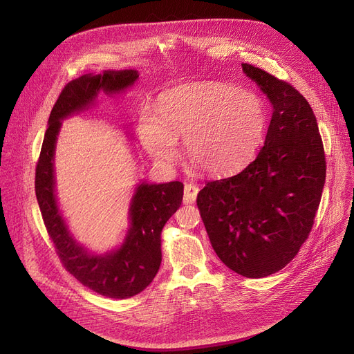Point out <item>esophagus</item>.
Returning a JSON list of instances; mask_svg holds the SVG:
<instances>
[{"instance_id":"1","label":"esophagus","mask_w":354,"mask_h":354,"mask_svg":"<svg viewBox=\"0 0 354 354\" xmlns=\"http://www.w3.org/2000/svg\"><path fill=\"white\" fill-rule=\"evenodd\" d=\"M199 192V187L194 183H186L183 191V203H194Z\"/></svg>"}]
</instances>
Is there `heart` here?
Instances as JSON below:
<instances>
[{"label":"heart","mask_w":354,"mask_h":354,"mask_svg":"<svg viewBox=\"0 0 354 354\" xmlns=\"http://www.w3.org/2000/svg\"><path fill=\"white\" fill-rule=\"evenodd\" d=\"M268 109L262 98L233 85L203 81L162 92L156 109L144 106L138 135L147 151L171 165L183 136L186 156L214 176L243 169L263 144Z\"/></svg>","instance_id":"1"}]
</instances>
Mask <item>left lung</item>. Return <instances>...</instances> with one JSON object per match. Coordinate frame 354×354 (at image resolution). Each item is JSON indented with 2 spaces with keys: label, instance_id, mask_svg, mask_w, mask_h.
Instances as JSON below:
<instances>
[{
  "label": "left lung",
  "instance_id": "1",
  "mask_svg": "<svg viewBox=\"0 0 354 354\" xmlns=\"http://www.w3.org/2000/svg\"><path fill=\"white\" fill-rule=\"evenodd\" d=\"M273 113L265 145L238 175L210 180L198 207L212 248L245 277L283 269L308 239L326 179V158L312 106L289 82L242 64Z\"/></svg>",
  "mask_w": 354,
  "mask_h": 354
}]
</instances>
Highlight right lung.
I'll return each instance as SVG.
<instances>
[{"instance_id":"1","label":"right lung","mask_w":354,"mask_h":354,"mask_svg":"<svg viewBox=\"0 0 354 354\" xmlns=\"http://www.w3.org/2000/svg\"><path fill=\"white\" fill-rule=\"evenodd\" d=\"M138 77V71L133 69L105 71L104 74H88L68 82L51 111L35 168L37 201L62 266L85 288L112 299L132 297L151 285L162 261L160 233L182 203L183 183H140L132 198L131 227L122 246L106 254H91L71 236L59 214L54 152L64 118L88 108L100 91L121 92Z\"/></svg>"}]
</instances>
